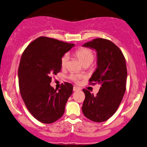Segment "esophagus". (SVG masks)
<instances>
[{
    "mask_svg": "<svg viewBox=\"0 0 147 147\" xmlns=\"http://www.w3.org/2000/svg\"><path fill=\"white\" fill-rule=\"evenodd\" d=\"M80 89L78 88V87H76V86L73 87V91H80Z\"/></svg>",
    "mask_w": 147,
    "mask_h": 147,
    "instance_id": "34e87169",
    "label": "esophagus"
}]
</instances>
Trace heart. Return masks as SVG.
I'll list each match as a JSON object with an SVG mask.
<instances>
[{"label":"heart","instance_id":"1","mask_svg":"<svg viewBox=\"0 0 147 147\" xmlns=\"http://www.w3.org/2000/svg\"><path fill=\"white\" fill-rule=\"evenodd\" d=\"M76 56L79 58L82 63L86 64L89 63L90 64L93 59V53L91 49L88 48H84L78 50V51L76 53ZM69 59V54L65 53L63 54V56L61 57V65L63 68H65L67 65V63ZM84 77L82 74H71L69 75V78L71 80L74 82L76 83H78L80 80L82 78H83Z\"/></svg>","mask_w":147,"mask_h":147}]
</instances>
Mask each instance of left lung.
Returning <instances> with one entry per match:
<instances>
[{"label": "left lung", "instance_id": "obj_1", "mask_svg": "<svg viewBox=\"0 0 147 147\" xmlns=\"http://www.w3.org/2000/svg\"><path fill=\"white\" fill-rule=\"evenodd\" d=\"M83 47L97 53V67L89 82L100 88L95 96L83 89L86 98L82 109L89 120L100 123L115 113L123 100L127 78L125 58L120 49L106 39H94Z\"/></svg>", "mask_w": 147, "mask_h": 147}]
</instances>
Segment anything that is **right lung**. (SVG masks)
Masks as SVG:
<instances>
[{"mask_svg":"<svg viewBox=\"0 0 147 147\" xmlns=\"http://www.w3.org/2000/svg\"><path fill=\"white\" fill-rule=\"evenodd\" d=\"M74 46L56 39L39 37L22 54L18 69L19 91L34 117L45 124L58 120L72 93L71 84H62L58 91L50 85L52 76L61 71V58Z\"/></svg>","mask_w":147,"mask_h":147,"instance_id":"obj_1","label":"right lung"}]
</instances>
